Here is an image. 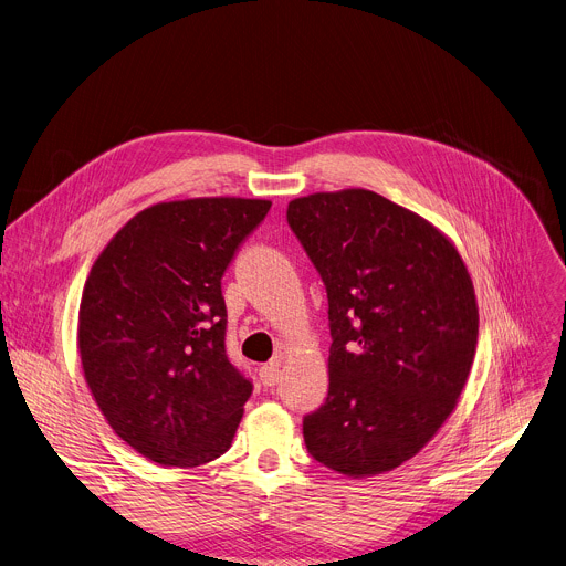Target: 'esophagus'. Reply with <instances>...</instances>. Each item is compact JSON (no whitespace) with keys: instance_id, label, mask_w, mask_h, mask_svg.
<instances>
[{"instance_id":"esophagus-1","label":"esophagus","mask_w":566,"mask_h":566,"mask_svg":"<svg viewBox=\"0 0 566 566\" xmlns=\"http://www.w3.org/2000/svg\"><path fill=\"white\" fill-rule=\"evenodd\" d=\"M260 381L264 386H277L280 384V361H271L260 368Z\"/></svg>"}]
</instances>
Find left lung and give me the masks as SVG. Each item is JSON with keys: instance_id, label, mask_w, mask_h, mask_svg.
<instances>
[{"instance_id": "1", "label": "left lung", "mask_w": 566, "mask_h": 566, "mask_svg": "<svg viewBox=\"0 0 566 566\" xmlns=\"http://www.w3.org/2000/svg\"><path fill=\"white\" fill-rule=\"evenodd\" d=\"M286 221L329 300V392L302 422L321 465L377 476L413 458L468 384L479 304L465 262L436 226L370 191H318Z\"/></svg>"}]
</instances>
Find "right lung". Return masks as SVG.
<instances>
[{"label": "right lung", "mask_w": 566, "mask_h": 566, "mask_svg": "<svg viewBox=\"0 0 566 566\" xmlns=\"http://www.w3.org/2000/svg\"><path fill=\"white\" fill-rule=\"evenodd\" d=\"M269 210L234 196L150 205L92 264L83 375L113 431L158 465L198 468L232 444L252 384L226 354L221 277Z\"/></svg>", "instance_id": "obj_1"}]
</instances>
